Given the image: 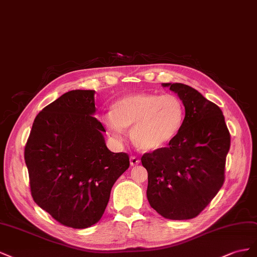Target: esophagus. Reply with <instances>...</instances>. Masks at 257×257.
<instances>
[{
	"mask_svg": "<svg viewBox=\"0 0 257 257\" xmlns=\"http://www.w3.org/2000/svg\"><path fill=\"white\" fill-rule=\"evenodd\" d=\"M140 164V159H139L137 156H131L130 157V165L131 166H137Z\"/></svg>",
	"mask_w": 257,
	"mask_h": 257,
	"instance_id": "obj_1",
	"label": "esophagus"
}]
</instances>
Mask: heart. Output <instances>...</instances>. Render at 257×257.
Segmentation results:
<instances>
[{
	"label": "heart",
	"mask_w": 257,
	"mask_h": 257,
	"mask_svg": "<svg viewBox=\"0 0 257 257\" xmlns=\"http://www.w3.org/2000/svg\"><path fill=\"white\" fill-rule=\"evenodd\" d=\"M185 109L174 94L137 93L117 100L112 114L103 122L108 134L120 140L123 129H131V139L144 152H157L168 148L180 134Z\"/></svg>",
	"instance_id": "obj_1"
}]
</instances>
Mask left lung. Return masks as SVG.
Returning a JSON list of instances; mask_svg holds the SVG:
<instances>
[{"mask_svg": "<svg viewBox=\"0 0 257 257\" xmlns=\"http://www.w3.org/2000/svg\"><path fill=\"white\" fill-rule=\"evenodd\" d=\"M178 93L185 106L180 134L168 148L145 153L148 199L169 219L196 217L213 199L225 181L230 134L216 104L184 84H163Z\"/></svg>", "mask_w": 257, "mask_h": 257, "instance_id": "left-lung-1", "label": "left lung"}]
</instances>
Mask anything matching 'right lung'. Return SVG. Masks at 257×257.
I'll return each instance as SVG.
<instances>
[{
  "label": "right lung",
  "mask_w": 257,
  "mask_h": 257,
  "mask_svg": "<svg viewBox=\"0 0 257 257\" xmlns=\"http://www.w3.org/2000/svg\"><path fill=\"white\" fill-rule=\"evenodd\" d=\"M94 113V90L65 92L35 117L25 148L33 200L72 228L99 222L130 165L127 153L106 148Z\"/></svg>",
  "instance_id": "obj_1"
}]
</instances>
